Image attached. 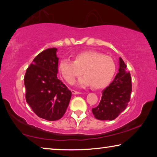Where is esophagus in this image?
Listing matches in <instances>:
<instances>
[{
	"instance_id": "esophagus-1",
	"label": "esophagus",
	"mask_w": 157,
	"mask_h": 157,
	"mask_svg": "<svg viewBox=\"0 0 157 157\" xmlns=\"http://www.w3.org/2000/svg\"><path fill=\"white\" fill-rule=\"evenodd\" d=\"M71 92L73 94H74V95H76V94H80L81 92H78V91H75V90H71Z\"/></svg>"
}]
</instances>
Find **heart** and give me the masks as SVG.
Listing matches in <instances>:
<instances>
[{"label":"heart","instance_id":"1","mask_svg":"<svg viewBox=\"0 0 157 157\" xmlns=\"http://www.w3.org/2000/svg\"><path fill=\"white\" fill-rule=\"evenodd\" d=\"M59 69L68 83H73L76 77L85 75L78 81L81 87L92 85L94 89L106 86L116 72V64L108 56L93 51H87L76 56L75 61L63 59L59 62Z\"/></svg>","mask_w":157,"mask_h":157}]
</instances>
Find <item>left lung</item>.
Returning <instances> with one entry per match:
<instances>
[{"label":"left lung","mask_w":157,"mask_h":157,"mask_svg":"<svg viewBox=\"0 0 157 157\" xmlns=\"http://www.w3.org/2000/svg\"><path fill=\"white\" fill-rule=\"evenodd\" d=\"M126 68L125 63L120 57L119 73L109 86L102 91L98 106L92 109L96 119L112 121L128 106L132 89L130 73Z\"/></svg>","instance_id":"1"}]
</instances>
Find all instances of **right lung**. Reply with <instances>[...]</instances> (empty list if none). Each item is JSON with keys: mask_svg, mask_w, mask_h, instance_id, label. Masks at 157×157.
Returning <instances> with one entry per match:
<instances>
[{"mask_svg": "<svg viewBox=\"0 0 157 157\" xmlns=\"http://www.w3.org/2000/svg\"><path fill=\"white\" fill-rule=\"evenodd\" d=\"M57 48L42 51L27 68L25 99L38 117L48 121L61 119L68 108L71 91L58 78Z\"/></svg>", "mask_w": 157, "mask_h": 157, "instance_id": "add662e5", "label": "right lung"}]
</instances>
